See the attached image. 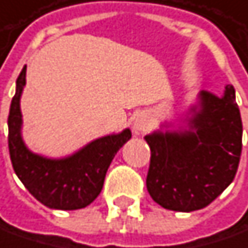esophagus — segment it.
Instances as JSON below:
<instances>
[{
	"mask_svg": "<svg viewBox=\"0 0 248 248\" xmlns=\"http://www.w3.org/2000/svg\"><path fill=\"white\" fill-rule=\"evenodd\" d=\"M148 127H150L148 118H147L145 115H142V114L137 115V117L134 118V121H133V130H134L136 133H142V131H145Z\"/></svg>",
	"mask_w": 248,
	"mask_h": 248,
	"instance_id": "esophagus-1",
	"label": "esophagus"
}]
</instances>
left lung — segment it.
Returning <instances> with one entry per match:
<instances>
[{
    "label": "left lung",
    "mask_w": 248,
    "mask_h": 248,
    "mask_svg": "<svg viewBox=\"0 0 248 248\" xmlns=\"http://www.w3.org/2000/svg\"><path fill=\"white\" fill-rule=\"evenodd\" d=\"M180 121L144 137L151 150L147 190L161 207L190 213L214 202L238 169L243 124L234 87L221 97L200 91Z\"/></svg>",
    "instance_id": "1"
}]
</instances>
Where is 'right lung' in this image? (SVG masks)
<instances>
[{
    "instance_id": "right-lung-1",
    "label": "right lung",
    "mask_w": 248,
    "mask_h": 248,
    "mask_svg": "<svg viewBox=\"0 0 248 248\" xmlns=\"http://www.w3.org/2000/svg\"><path fill=\"white\" fill-rule=\"evenodd\" d=\"M27 67L16 78V95L8 115V148L16 177L48 208L78 210L94 202L117 151L131 139L130 128L93 140L71 155L49 158L32 153L22 140L21 95Z\"/></svg>"
}]
</instances>
